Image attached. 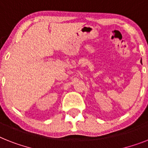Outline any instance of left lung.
<instances>
[{"label":"left lung","instance_id":"8db88e82","mask_svg":"<svg viewBox=\"0 0 148 148\" xmlns=\"http://www.w3.org/2000/svg\"><path fill=\"white\" fill-rule=\"evenodd\" d=\"M140 63H141V60H140Z\"/></svg>","mask_w":148,"mask_h":148}]
</instances>
